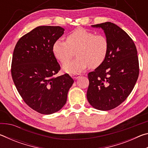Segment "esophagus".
Instances as JSON below:
<instances>
[{
	"instance_id": "34e87169",
	"label": "esophagus",
	"mask_w": 148,
	"mask_h": 148,
	"mask_svg": "<svg viewBox=\"0 0 148 148\" xmlns=\"http://www.w3.org/2000/svg\"><path fill=\"white\" fill-rule=\"evenodd\" d=\"M80 76H81V75H79V74H73V75H71V77H72V78L73 79H77V78H79V77H80Z\"/></svg>"
}]
</instances>
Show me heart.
Here are the masks:
<instances>
[{"label":"heart","mask_w":148,"mask_h":148,"mask_svg":"<svg viewBox=\"0 0 148 148\" xmlns=\"http://www.w3.org/2000/svg\"><path fill=\"white\" fill-rule=\"evenodd\" d=\"M108 49V40L104 35L95 34L82 28L71 32L66 41L57 40L52 47L54 56L62 63L68 62L77 51V58L62 66L69 74L79 73L89 66L92 69L99 66L106 59Z\"/></svg>","instance_id":"1"}]
</instances>
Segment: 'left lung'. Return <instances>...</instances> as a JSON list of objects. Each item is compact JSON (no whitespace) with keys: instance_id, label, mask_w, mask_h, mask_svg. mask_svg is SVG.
Instances as JSON below:
<instances>
[{"instance_id":"obj_1","label":"left lung","mask_w":148,"mask_h":148,"mask_svg":"<svg viewBox=\"0 0 148 148\" xmlns=\"http://www.w3.org/2000/svg\"><path fill=\"white\" fill-rule=\"evenodd\" d=\"M92 27L103 30L109 49L103 63L88 74L87 98L95 109L106 111L118 106L132 91L139 75L138 58L133 40L116 24Z\"/></svg>"}]
</instances>
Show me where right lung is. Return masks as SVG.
<instances>
[{
	"mask_svg": "<svg viewBox=\"0 0 148 148\" xmlns=\"http://www.w3.org/2000/svg\"><path fill=\"white\" fill-rule=\"evenodd\" d=\"M59 26H40L20 38L15 46L11 73L24 102L42 114L58 112L66 104L74 83L68 74L56 76L59 64L52 51L64 34Z\"/></svg>",
	"mask_w": 148,
	"mask_h": 148,
	"instance_id": "right-lung-1",
	"label": "right lung"
}]
</instances>
